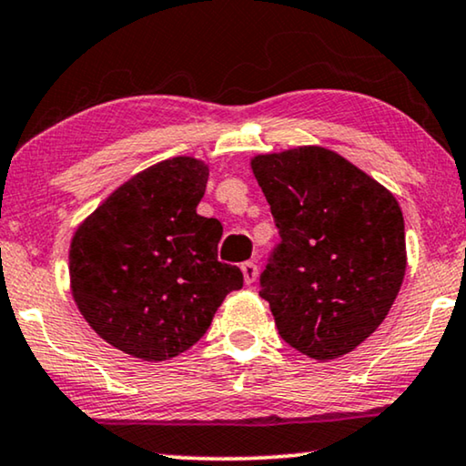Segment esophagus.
Masks as SVG:
<instances>
[{
	"instance_id": "esophagus-1",
	"label": "esophagus",
	"mask_w": 466,
	"mask_h": 466,
	"mask_svg": "<svg viewBox=\"0 0 466 466\" xmlns=\"http://www.w3.org/2000/svg\"><path fill=\"white\" fill-rule=\"evenodd\" d=\"M240 269H242V278H245L247 284H253L257 280V274H259V269H257L253 261H245L240 266Z\"/></svg>"
}]
</instances>
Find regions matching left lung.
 Instances as JSON below:
<instances>
[{"label":"left lung","instance_id":"left-lung-1","mask_svg":"<svg viewBox=\"0 0 466 466\" xmlns=\"http://www.w3.org/2000/svg\"><path fill=\"white\" fill-rule=\"evenodd\" d=\"M251 169L282 238L261 274V299L293 350L341 358L379 329L404 282L398 198L324 146L255 155Z\"/></svg>","mask_w":466,"mask_h":466}]
</instances>
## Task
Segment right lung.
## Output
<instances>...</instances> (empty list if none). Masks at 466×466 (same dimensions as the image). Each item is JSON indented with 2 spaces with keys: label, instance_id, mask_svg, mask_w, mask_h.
I'll return each instance as SVG.
<instances>
[{
  "label": "right lung",
  "instance_id": "1",
  "mask_svg": "<svg viewBox=\"0 0 466 466\" xmlns=\"http://www.w3.org/2000/svg\"><path fill=\"white\" fill-rule=\"evenodd\" d=\"M209 165L173 157L131 176L87 215L68 248L71 293L86 322L131 358L163 362L211 326L236 266L218 261L224 228L203 218Z\"/></svg>",
  "mask_w": 466,
  "mask_h": 466
}]
</instances>
